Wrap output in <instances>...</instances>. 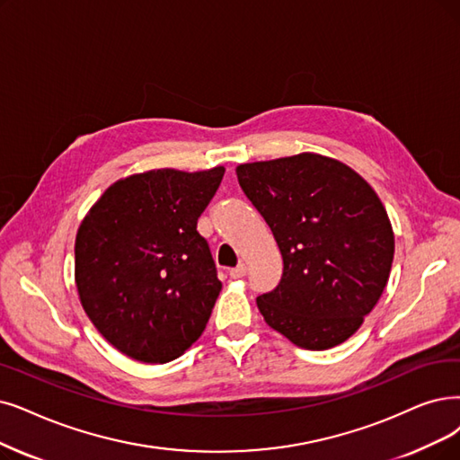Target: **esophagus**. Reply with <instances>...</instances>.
<instances>
[{
    "label": "esophagus",
    "instance_id": "esophagus-1",
    "mask_svg": "<svg viewBox=\"0 0 460 460\" xmlns=\"http://www.w3.org/2000/svg\"><path fill=\"white\" fill-rule=\"evenodd\" d=\"M245 273H247V266L242 262V264H237L235 268L230 270V278L232 279H242V278H245Z\"/></svg>",
    "mask_w": 460,
    "mask_h": 460
}]
</instances>
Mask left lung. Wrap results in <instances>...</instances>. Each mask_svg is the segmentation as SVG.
Segmentation results:
<instances>
[{"mask_svg":"<svg viewBox=\"0 0 460 460\" xmlns=\"http://www.w3.org/2000/svg\"><path fill=\"white\" fill-rule=\"evenodd\" d=\"M235 173L283 256L279 285L256 298L264 321L311 351L351 338L387 287L394 256L376 190L315 153L240 164Z\"/></svg>","mask_w":460,"mask_h":460,"instance_id":"obj_1","label":"left lung"}]
</instances>
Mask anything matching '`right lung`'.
Here are the masks:
<instances>
[{"mask_svg":"<svg viewBox=\"0 0 460 460\" xmlns=\"http://www.w3.org/2000/svg\"><path fill=\"white\" fill-rule=\"evenodd\" d=\"M225 168L151 170L120 179L90 208L75 237L84 314L126 357L170 362L201 336L223 283L198 217Z\"/></svg>","mask_w":460,"mask_h":460,"instance_id":"obj_1","label":"right lung"}]
</instances>
